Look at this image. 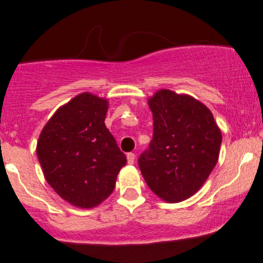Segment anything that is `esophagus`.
I'll use <instances>...</instances> for the list:
<instances>
[{
  "label": "esophagus",
  "mask_w": 263,
  "mask_h": 263,
  "mask_svg": "<svg viewBox=\"0 0 263 263\" xmlns=\"http://www.w3.org/2000/svg\"><path fill=\"white\" fill-rule=\"evenodd\" d=\"M135 159H136V156H135L134 153H128V154H127V161H128V164H134L135 163Z\"/></svg>",
  "instance_id": "1"
}]
</instances>
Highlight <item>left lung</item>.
Listing matches in <instances>:
<instances>
[{"label":"left lung","instance_id":"1","mask_svg":"<svg viewBox=\"0 0 263 263\" xmlns=\"http://www.w3.org/2000/svg\"><path fill=\"white\" fill-rule=\"evenodd\" d=\"M154 135L139 166L150 190L169 203L195 195L219 160L221 131L200 100L168 89L147 100Z\"/></svg>","mask_w":263,"mask_h":263}]
</instances>
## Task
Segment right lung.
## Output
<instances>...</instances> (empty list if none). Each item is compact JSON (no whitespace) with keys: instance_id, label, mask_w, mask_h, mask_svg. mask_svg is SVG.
I'll use <instances>...</instances> for the list:
<instances>
[{"instance_id":"right-lung-1","label":"right lung","mask_w":263,"mask_h":263,"mask_svg":"<svg viewBox=\"0 0 263 263\" xmlns=\"http://www.w3.org/2000/svg\"><path fill=\"white\" fill-rule=\"evenodd\" d=\"M108 100L81 92L43 127L36 155L44 178L72 206L92 209L110 196L126 155L105 127Z\"/></svg>"}]
</instances>
